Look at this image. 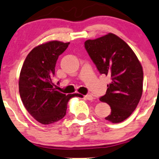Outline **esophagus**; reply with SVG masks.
<instances>
[{
	"label": "esophagus",
	"mask_w": 159,
	"mask_h": 159,
	"mask_svg": "<svg viewBox=\"0 0 159 159\" xmlns=\"http://www.w3.org/2000/svg\"><path fill=\"white\" fill-rule=\"evenodd\" d=\"M85 98L87 99V100H93L94 99V97L91 94H86L85 96Z\"/></svg>",
	"instance_id": "1"
}]
</instances>
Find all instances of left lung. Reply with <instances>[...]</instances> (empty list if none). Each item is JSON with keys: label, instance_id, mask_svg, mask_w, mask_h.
Listing matches in <instances>:
<instances>
[{"label": "left lung", "instance_id": "obj_1", "mask_svg": "<svg viewBox=\"0 0 159 159\" xmlns=\"http://www.w3.org/2000/svg\"><path fill=\"white\" fill-rule=\"evenodd\" d=\"M85 48L100 74L111 79L106 94L100 98L111 107V114L105 119L122 122L136 109L142 95L141 63L131 48L113 33L85 41Z\"/></svg>", "mask_w": 159, "mask_h": 159}]
</instances>
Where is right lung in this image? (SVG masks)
Masks as SVG:
<instances>
[{
  "label": "right lung",
  "mask_w": 159,
  "mask_h": 159,
  "mask_svg": "<svg viewBox=\"0 0 159 159\" xmlns=\"http://www.w3.org/2000/svg\"><path fill=\"white\" fill-rule=\"evenodd\" d=\"M69 44L53 41L35 47L22 65L18 83L20 98L28 112L42 124H53L62 119L69 100L80 97L79 94L66 95L59 92L52 81L58 58Z\"/></svg>",
  "instance_id": "obj_1"
}]
</instances>
